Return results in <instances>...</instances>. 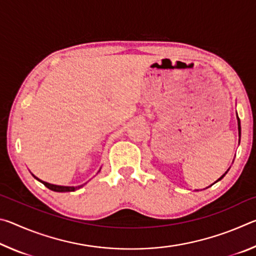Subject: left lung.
I'll return each instance as SVG.
<instances>
[{
    "label": "left lung",
    "mask_w": 256,
    "mask_h": 256,
    "mask_svg": "<svg viewBox=\"0 0 256 256\" xmlns=\"http://www.w3.org/2000/svg\"><path fill=\"white\" fill-rule=\"evenodd\" d=\"M237 120H238V134H240V118H238V116H237ZM224 176H222V177H220V178H219L218 180H222Z\"/></svg>",
    "instance_id": "obj_1"
}]
</instances>
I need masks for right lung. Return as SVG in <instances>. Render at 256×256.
Instances as JSON below:
<instances>
[{
    "instance_id": "1",
    "label": "right lung",
    "mask_w": 256,
    "mask_h": 256,
    "mask_svg": "<svg viewBox=\"0 0 256 256\" xmlns=\"http://www.w3.org/2000/svg\"><path fill=\"white\" fill-rule=\"evenodd\" d=\"M34 178L38 180L36 176H34ZM40 182H42V184H44L47 188H50L52 190H55V192H73V190H79L80 188H82L84 185H80V186H60V185H54V184H50V183H46V182H42L40 180H38Z\"/></svg>"
}]
</instances>
